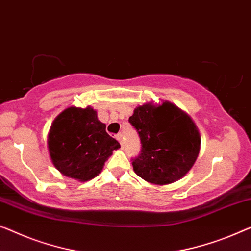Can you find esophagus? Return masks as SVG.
I'll return each mask as SVG.
<instances>
[{"mask_svg": "<svg viewBox=\"0 0 251 251\" xmlns=\"http://www.w3.org/2000/svg\"><path fill=\"white\" fill-rule=\"evenodd\" d=\"M117 139L120 141V144H121V146H123V138H122V134H118Z\"/></svg>", "mask_w": 251, "mask_h": 251, "instance_id": "esophagus-1", "label": "esophagus"}]
</instances>
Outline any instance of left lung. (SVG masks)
I'll return each instance as SVG.
<instances>
[{"mask_svg": "<svg viewBox=\"0 0 251 251\" xmlns=\"http://www.w3.org/2000/svg\"><path fill=\"white\" fill-rule=\"evenodd\" d=\"M140 138L139 155L132 158L137 176L155 184L181 179L192 168L199 154L201 136L186 113L173 104H144L129 118Z\"/></svg>", "mask_w": 251, "mask_h": 251, "instance_id": "obj_1", "label": "left lung"}]
</instances>
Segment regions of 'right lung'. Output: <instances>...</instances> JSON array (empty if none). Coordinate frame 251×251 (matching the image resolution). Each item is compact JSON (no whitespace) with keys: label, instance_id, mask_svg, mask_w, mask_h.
Segmentation results:
<instances>
[{"label":"right lung","instance_id":"1","mask_svg":"<svg viewBox=\"0 0 251 251\" xmlns=\"http://www.w3.org/2000/svg\"><path fill=\"white\" fill-rule=\"evenodd\" d=\"M93 108L69 107L54 120L49 151L55 168L64 176L88 181L99 176L120 144L106 132Z\"/></svg>","mask_w":251,"mask_h":251}]
</instances>
